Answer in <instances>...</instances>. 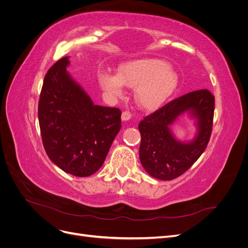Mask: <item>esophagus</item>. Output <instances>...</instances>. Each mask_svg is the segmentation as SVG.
Returning <instances> with one entry per match:
<instances>
[{
  "label": "esophagus",
  "mask_w": 248,
  "mask_h": 248,
  "mask_svg": "<svg viewBox=\"0 0 248 248\" xmlns=\"http://www.w3.org/2000/svg\"><path fill=\"white\" fill-rule=\"evenodd\" d=\"M131 119V114H130V111H128V110H125V111H123L122 112V120L124 122H126V121H129V120Z\"/></svg>",
  "instance_id": "esophagus-1"
}]
</instances>
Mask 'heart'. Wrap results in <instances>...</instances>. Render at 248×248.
Here are the masks:
<instances>
[{"label": "heart", "mask_w": 248, "mask_h": 248, "mask_svg": "<svg viewBox=\"0 0 248 248\" xmlns=\"http://www.w3.org/2000/svg\"><path fill=\"white\" fill-rule=\"evenodd\" d=\"M98 80L104 91L120 97L124 85L137 88L136 98L141 107L154 108L166 103L179 84L176 71L160 59H141L120 66L118 74L108 70L98 72Z\"/></svg>", "instance_id": "heart-1"}]
</instances>
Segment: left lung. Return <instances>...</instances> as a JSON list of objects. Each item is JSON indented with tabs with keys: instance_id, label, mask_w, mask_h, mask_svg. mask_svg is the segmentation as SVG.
Listing matches in <instances>:
<instances>
[{
	"instance_id": "obj_1",
	"label": "left lung",
	"mask_w": 248,
	"mask_h": 248,
	"mask_svg": "<svg viewBox=\"0 0 248 248\" xmlns=\"http://www.w3.org/2000/svg\"><path fill=\"white\" fill-rule=\"evenodd\" d=\"M185 113L196 121L198 131L190 141H180L170 126ZM214 96L208 90L187 93L141 120L140 160L148 174L169 181L188 170L205 151L211 137Z\"/></svg>"
}]
</instances>
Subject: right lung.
I'll return each instance as SVG.
<instances>
[{
  "instance_id": "add662e5",
  "label": "right lung",
  "mask_w": 248,
  "mask_h": 248,
  "mask_svg": "<svg viewBox=\"0 0 248 248\" xmlns=\"http://www.w3.org/2000/svg\"><path fill=\"white\" fill-rule=\"evenodd\" d=\"M68 57L51 66L43 80L38 119L49 159L67 174L98 170L121 129V110L96 106L71 74Z\"/></svg>"
}]
</instances>
